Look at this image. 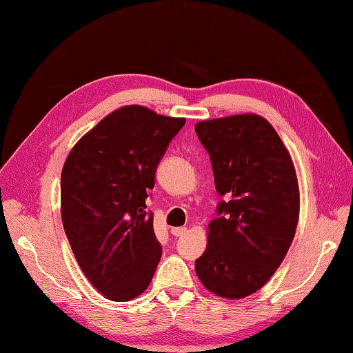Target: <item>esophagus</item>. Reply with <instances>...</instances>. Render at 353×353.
Listing matches in <instances>:
<instances>
[{"instance_id":"esophagus-1","label":"esophagus","mask_w":353,"mask_h":353,"mask_svg":"<svg viewBox=\"0 0 353 353\" xmlns=\"http://www.w3.org/2000/svg\"><path fill=\"white\" fill-rule=\"evenodd\" d=\"M186 232V228H172L171 229V234L174 236H182Z\"/></svg>"}]
</instances>
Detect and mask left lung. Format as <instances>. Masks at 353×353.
<instances>
[{
	"mask_svg": "<svg viewBox=\"0 0 353 353\" xmlns=\"http://www.w3.org/2000/svg\"><path fill=\"white\" fill-rule=\"evenodd\" d=\"M194 129L211 157L215 188L226 197L209 223L196 273L212 294L238 301L264 287L292 243L301 211L296 168L261 115L206 119Z\"/></svg>",
	"mask_w": 353,
	"mask_h": 353,
	"instance_id": "1",
	"label": "left lung"
}]
</instances>
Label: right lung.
<instances>
[{
	"label": "right lung",
	"instance_id": "right-lung-1",
	"mask_svg": "<svg viewBox=\"0 0 353 353\" xmlns=\"http://www.w3.org/2000/svg\"><path fill=\"white\" fill-rule=\"evenodd\" d=\"M185 121L139 104L118 108L77 141L63 163L65 234L86 279L109 301H132L153 279L162 247L145 200Z\"/></svg>",
	"mask_w": 353,
	"mask_h": 353
}]
</instances>
